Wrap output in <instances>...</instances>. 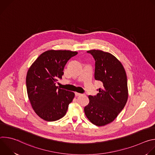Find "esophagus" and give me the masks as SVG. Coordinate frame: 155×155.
<instances>
[{
    "label": "esophagus",
    "instance_id": "esophagus-1",
    "mask_svg": "<svg viewBox=\"0 0 155 155\" xmlns=\"http://www.w3.org/2000/svg\"><path fill=\"white\" fill-rule=\"evenodd\" d=\"M75 94L76 96H80L82 95V94H80V93H77V92L75 93Z\"/></svg>",
    "mask_w": 155,
    "mask_h": 155
}]
</instances>
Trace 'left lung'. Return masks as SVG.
<instances>
[{"mask_svg": "<svg viewBox=\"0 0 155 155\" xmlns=\"http://www.w3.org/2000/svg\"><path fill=\"white\" fill-rule=\"evenodd\" d=\"M95 60V80L103 86L96 96H89L84 114L93 124L102 126L112 123L124 107L128 97L127 77L120 61L108 52L87 51Z\"/></svg>", "mask_w": 155, "mask_h": 155, "instance_id": "obj_1", "label": "left lung"}]
</instances>
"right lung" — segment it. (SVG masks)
Wrapping results in <instances>:
<instances>
[{
  "mask_svg": "<svg viewBox=\"0 0 155 155\" xmlns=\"http://www.w3.org/2000/svg\"><path fill=\"white\" fill-rule=\"evenodd\" d=\"M77 51L48 50L41 54L29 69L26 87L34 112L41 119L54 121L62 118L68 111L75 94L56 86L62 78L66 63Z\"/></svg>",
  "mask_w": 155,
  "mask_h": 155,
  "instance_id": "1",
  "label": "right lung"
}]
</instances>
